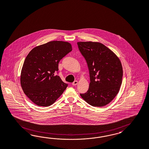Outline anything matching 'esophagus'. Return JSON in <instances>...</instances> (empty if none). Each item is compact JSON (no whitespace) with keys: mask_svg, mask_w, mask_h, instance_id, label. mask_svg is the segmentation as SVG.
Wrapping results in <instances>:
<instances>
[{"mask_svg":"<svg viewBox=\"0 0 149 149\" xmlns=\"http://www.w3.org/2000/svg\"><path fill=\"white\" fill-rule=\"evenodd\" d=\"M77 81H74L72 83L73 86H75V85H77Z\"/></svg>","mask_w":149,"mask_h":149,"instance_id":"esophagus-1","label":"esophagus"}]
</instances>
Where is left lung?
Returning a JSON list of instances; mask_svg holds the SVG:
<instances>
[{
	"label": "left lung",
	"mask_w": 149,
	"mask_h": 149,
	"mask_svg": "<svg viewBox=\"0 0 149 149\" xmlns=\"http://www.w3.org/2000/svg\"><path fill=\"white\" fill-rule=\"evenodd\" d=\"M77 44L86 60L90 77L88 90L80 95L93 107L105 106L120 90L123 76L121 63L111 50L100 42H78Z\"/></svg>",
	"instance_id": "left-lung-1"
}]
</instances>
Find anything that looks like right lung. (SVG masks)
Segmentation results:
<instances>
[{
    "label": "right lung",
    "instance_id": "1",
    "mask_svg": "<svg viewBox=\"0 0 149 149\" xmlns=\"http://www.w3.org/2000/svg\"><path fill=\"white\" fill-rule=\"evenodd\" d=\"M72 51L68 42L52 41L36 46L27 55L21 74V85L28 98L38 106L48 107L63 93L68 84L58 72V63Z\"/></svg>",
    "mask_w": 149,
    "mask_h": 149
}]
</instances>
